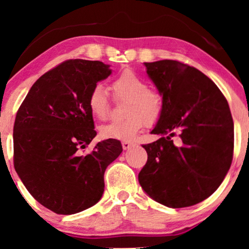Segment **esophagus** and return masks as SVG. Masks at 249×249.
Listing matches in <instances>:
<instances>
[{
    "mask_svg": "<svg viewBox=\"0 0 249 249\" xmlns=\"http://www.w3.org/2000/svg\"><path fill=\"white\" fill-rule=\"evenodd\" d=\"M132 146H134V144H132L131 142H129V141L122 142V147H124V149H129L130 147H132Z\"/></svg>",
    "mask_w": 249,
    "mask_h": 249,
    "instance_id": "esophagus-1",
    "label": "esophagus"
}]
</instances>
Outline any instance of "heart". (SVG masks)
Here are the masks:
<instances>
[{"mask_svg": "<svg viewBox=\"0 0 249 249\" xmlns=\"http://www.w3.org/2000/svg\"><path fill=\"white\" fill-rule=\"evenodd\" d=\"M112 89L120 100H127L124 120L102 125V137L129 141L144 127L153 125L160 120L163 112V101L158 91L148 88L144 78L130 69L119 74L112 81ZM88 107L90 113L98 120H105L108 115L110 103L108 93L104 85L96 84L88 95Z\"/></svg>", "mask_w": 249, "mask_h": 249, "instance_id": "1", "label": "heart"}]
</instances>
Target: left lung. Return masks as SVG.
I'll return each instance as SVG.
<instances>
[{"instance_id":"8db88e82","label":"left lung","mask_w":249,"mask_h":249,"mask_svg":"<svg viewBox=\"0 0 249 249\" xmlns=\"http://www.w3.org/2000/svg\"><path fill=\"white\" fill-rule=\"evenodd\" d=\"M163 112L142 145L147 162L142 188L162 205L193 206L210 197L226 178L233 154V121L226 97L209 77L179 61L145 62Z\"/></svg>"}]
</instances>
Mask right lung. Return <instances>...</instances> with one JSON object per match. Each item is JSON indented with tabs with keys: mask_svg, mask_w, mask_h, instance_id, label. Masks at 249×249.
Here are the masks:
<instances>
[{
	"mask_svg": "<svg viewBox=\"0 0 249 249\" xmlns=\"http://www.w3.org/2000/svg\"><path fill=\"white\" fill-rule=\"evenodd\" d=\"M112 70L101 61L68 60L37 79L17 112L13 127L15 169L37 202L57 214L93 206L104 192V172L122 152L121 142H97L88 95Z\"/></svg>",
	"mask_w": 249,
	"mask_h": 249,
	"instance_id": "1",
	"label": "right lung"
}]
</instances>
